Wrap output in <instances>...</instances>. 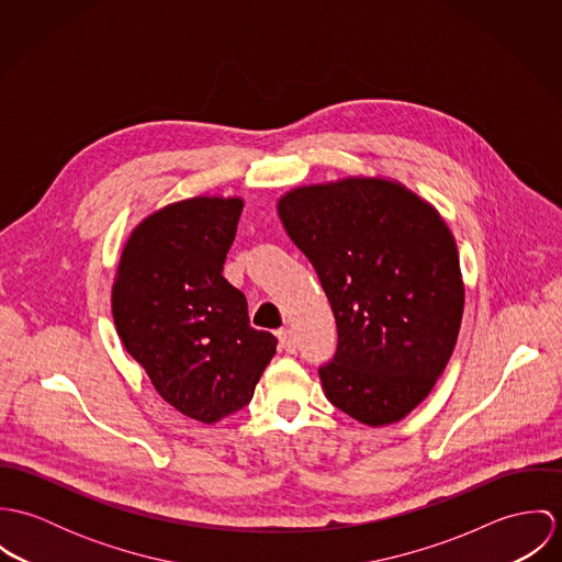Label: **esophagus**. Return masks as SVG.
I'll return each instance as SVG.
<instances>
[{
  "label": "esophagus",
  "instance_id": "esophagus-1",
  "mask_svg": "<svg viewBox=\"0 0 562 562\" xmlns=\"http://www.w3.org/2000/svg\"><path fill=\"white\" fill-rule=\"evenodd\" d=\"M277 335H279L281 346H283L288 352H296V335H294L290 328H281Z\"/></svg>",
  "mask_w": 562,
  "mask_h": 562
}]
</instances>
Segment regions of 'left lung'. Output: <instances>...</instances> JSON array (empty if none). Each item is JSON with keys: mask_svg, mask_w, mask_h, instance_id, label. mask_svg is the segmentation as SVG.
Instances as JSON below:
<instances>
[{"mask_svg": "<svg viewBox=\"0 0 562 562\" xmlns=\"http://www.w3.org/2000/svg\"><path fill=\"white\" fill-rule=\"evenodd\" d=\"M288 236L318 272L337 348L318 368L326 398L383 426L424 401L463 316L457 244L441 216L383 179H344L279 201Z\"/></svg>", "mask_w": 562, "mask_h": 562, "instance_id": "obj_1", "label": "left lung"}]
</instances>
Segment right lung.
I'll return each instance as SVG.
<instances>
[{
    "label": "right lung",
    "mask_w": 562,
    "mask_h": 562,
    "mask_svg": "<svg viewBox=\"0 0 562 562\" xmlns=\"http://www.w3.org/2000/svg\"><path fill=\"white\" fill-rule=\"evenodd\" d=\"M240 214V199L207 196L156 212L125 244L112 292L125 350L164 401L205 424L246 406L277 352L223 277Z\"/></svg>",
    "instance_id": "obj_1"
}]
</instances>
